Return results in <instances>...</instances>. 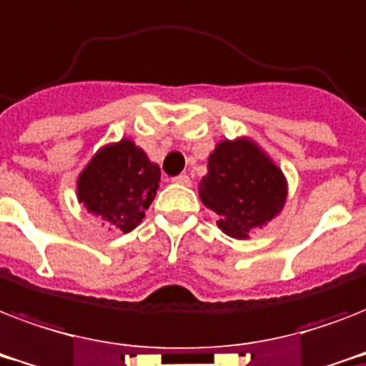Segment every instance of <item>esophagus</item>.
Masks as SVG:
<instances>
[{"label":"esophagus","instance_id":"esophagus-1","mask_svg":"<svg viewBox=\"0 0 366 366\" xmlns=\"http://www.w3.org/2000/svg\"><path fill=\"white\" fill-rule=\"evenodd\" d=\"M172 182L180 184V186H192V178L188 177V174H180V177H177Z\"/></svg>","mask_w":366,"mask_h":366}]
</instances>
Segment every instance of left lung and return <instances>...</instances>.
I'll use <instances>...</instances> for the list:
<instances>
[{"mask_svg": "<svg viewBox=\"0 0 366 366\" xmlns=\"http://www.w3.org/2000/svg\"><path fill=\"white\" fill-rule=\"evenodd\" d=\"M287 194L281 167L249 137L220 140L199 182L203 205L217 212L218 228L234 239H250L281 214Z\"/></svg>", "mask_w": 366, "mask_h": 366, "instance_id": "left-lung-1", "label": "left lung"}]
</instances>
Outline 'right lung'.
<instances>
[{
    "label": "right lung",
    "instance_id": "obj_1",
    "mask_svg": "<svg viewBox=\"0 0 366 366\" xmlns=\"http://www.w3.org/2000/svg\"><path fill=\"white\" fill-rule=\"evenodd\" d=\"M159 165L131 138L102 146L76 182L77 201L108 229L129 234L142 222L159 188Z\"/></svg>",
    "mask_w": 366,
    "mask_h": 366
}]
</instances>
